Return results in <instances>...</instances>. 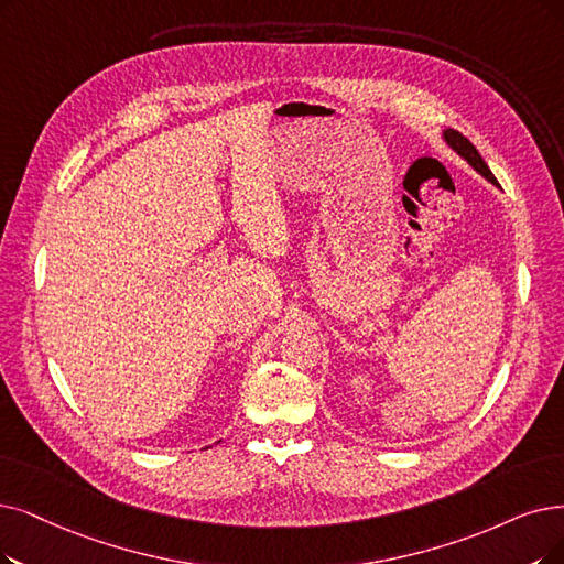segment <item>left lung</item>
<instances>
[{
	"label": "left lung",
	"instance_id": "obj_1",
	"mask_svg": "<svg viewBox=\"0 0 564 564\" xmlns=\"http://www.w3.org/2000/svg\"><path fill=\"white\" fill-rule=\"evenodd\" d=\"M442 139H444V143L452 148L458 156H463V160L475 169L481 177H486L490 185H498V180H495V175L490 173V169H488V164L481 160V154H479V150L471 145L460 131H456V129H444L442 131Z\"/></svg>",
	"mask_w": 564,
	"mask_h": 564
}]
</instances>
